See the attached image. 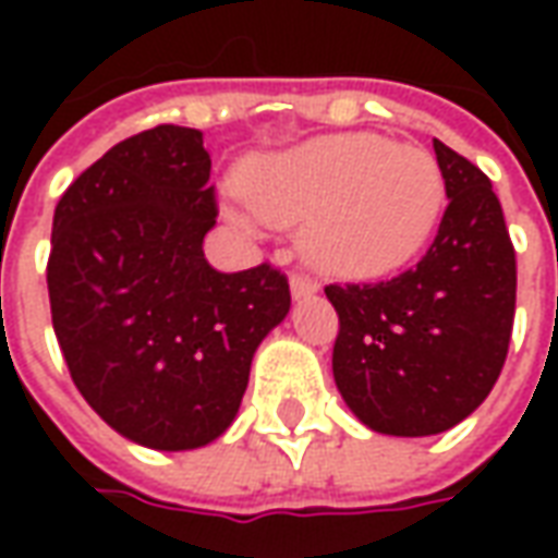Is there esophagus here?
Instances as JSON below:
<instances>
[{
	"label": "esophagus",
	"instance_id": "obj_1",
	"mask_svg": "<svg viewBox=\"0 0 558 558\" xmlns=\"http://www.w3.org/2000/svg\"><path fill=\"white\" fill-rule=\"evenodd\" d=\"M290 292H292V299L299 302V299H304V295H314L316 283L311 278H304V275H292V278H290Z\"/></svg>",
	"mask_w": 558,
	"mask_h": 558
}]
</instances>
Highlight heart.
<instances>
[{"label": "heart", "instance_id": "b5f03b06", "mask_svg": "<svg viewBox=\"0 0 558 558\" xmlns=\"http://www.w3.org/2000/svg\"><path fill=\"white\" fill-rule=\"evenodd\" d=\"M230 203L235 227L263 235L302 223L304 254L340 275L403 266L430 239L445 199L427 148L376 134H331L251 160Z\"/></svg>", "mask_w": 558, "mask_h": 558}]
</instances>
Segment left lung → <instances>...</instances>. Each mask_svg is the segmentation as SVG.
I'll list each match as a JSON object with an SVG mask.
<instances>
[{"label":"left lung","instance_id":"8db88e82","mask_svg":"<svg viewBox=\"0 0 558 558\" xmlns=\"http://www.w3.org/2000/svg\"><path fill=\"white\" fill-rule=\"evenodd\" d=\"M445 208L421 263L391 280L326 287L340 316L343 403L386 436H433L478 410L502 374L517 263L490 179L433 140Z\"/></svg>","mask_w":558,"mask_h":558}]
</instances>
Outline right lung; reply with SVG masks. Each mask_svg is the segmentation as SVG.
I'll return each instance as SVG.
<instances>
[{"label":"right lung","instance_id":"1","mask_svg":"<svg viewBox=\"0 0 558 558\" xmlns=\"http://www.w3.org/2000/svg\"><path fill=\"white\" fill-rule=\"evenodd\" d=\"M203 131L158 125L80 172L53 215L47 290L80 395L116 433L191 451L227 433L256 347L290 314L271 266L220 275Z\"/></svg>","mask_w":558,"mask_h":558}]
</instances>
